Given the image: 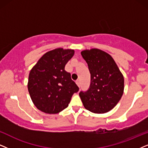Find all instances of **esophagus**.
Segmentation results:
<instances>
[{
	"label": "esophagus",
	"mask_w": 148,
	"mask_h": 148,
	"mask_svg": "<svg viewBox=\"0 0 148 148\" xmlns=\"http://www.w3.org/2000/svg\"><path fill=\"white\" fill-rule=\"evenodd\" d=\"M76 85L78 86V87H80V80H76Z\"/></svg>",
	"instance_id": "obj_1"
}]
</instances>
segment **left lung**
I'll list each match as a JSON object with an SVG mask.
<instances>
[{
  "instance_id": "8db88e82",
  "label": "left lung",
  "mask_w": 148,
  "mask_h": 148,
  "mask_svg": "<svg viewBox=\"0 0 148 148\" xmlns=\"http://www.w3.org/2000/svg\"><path fill=\"white\" fill-rule=\"evenodd\" d=\"M91 74L89 88L79 96L84 106L94 113H105L115 107L124 93V76L110 55L93 48L81 52Z\"/></svg>"
}]
</instances>
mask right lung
Returning a JSON list of instances; mask_svg holds the SVG:
<instances>
[{
	"label": "right lung",
	"mask_w": 148,
	"mask_h": 148,
	"mask_svg": "<svg viewBox=\"0 0 148 148\" xmlns=\"http://www.w3.org/2000/svg\"><path fill=\"white\" fill-rule=\"evenodd\" d=\"M74 50L57 48L44 54L29 73L28 90L35 106L46 113H58L68 106L79 88L65 70Z\"/></svg>",
	"instance_id": "add662e5"
}]
</instances>
